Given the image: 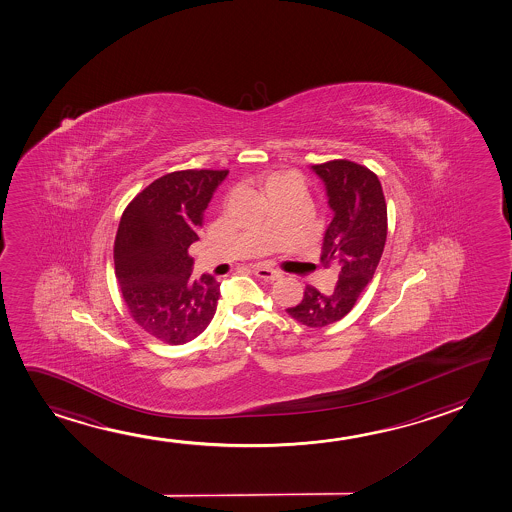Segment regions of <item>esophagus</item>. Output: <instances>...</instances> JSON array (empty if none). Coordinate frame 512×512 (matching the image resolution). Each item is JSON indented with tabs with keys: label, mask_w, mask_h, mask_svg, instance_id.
<instances>
[{
	"label": "esophagus",
	"mask_w": 512,
	"mask_h": 512,
	"mask_svg": "<svg viewBox=\"0 0 512 512\" xmlns=\"http://www.w3.org/2000/svg\"><path fill=\"white\" fill-rule=\"evenodd\" d=\"M255 271V275L260 278H266V280H278V278H282V273L277 271V269L266 268V266H255L253 268Z\"/></svg>",
	"instance_id": "esophagus-1"
}]
</instances>
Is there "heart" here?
Instances as JSON below:
<instances>
[{"instance_id":"heart-1","label":"heart","mask_w":512,"mask_h":512,"mask_svg":"<svg viewBox=\"0 0 512 512\" xmlns=\"http://www.w3.org/2000/svg\"><path fill=\"white\" fill-rule=\"evenodd\" d=\"M291 189H302V182L294 173H285V171L273 173L264 182V193L268 198L273 194L285 193V191H291Z\"/></svg>"}]
</instances>
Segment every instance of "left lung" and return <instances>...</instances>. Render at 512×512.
Returning a JSON list of instances; mask_svg holds the SVG:
<instances>
[{"label":"left lung","mask_w":512,"mask_h":512,"mask_svg":"<svg viewBox=\"0 0 512 512\" xmlns=\"http://www.w3.org/2000/svg\"><path fill=\"white\" fill-rule=\"evenodd\" d=\"M327 191L334 218L323 237L321 262L336 266L332 291L307 285L302 302L285 312L305 327H327L343 319L375 275L387 237L386 198L378 176L350 160L310 166Z\"/></svg>","instance_id":"obj_1"}]
</instances>
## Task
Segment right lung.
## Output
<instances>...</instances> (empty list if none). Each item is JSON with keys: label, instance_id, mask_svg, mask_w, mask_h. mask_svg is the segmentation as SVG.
I'll return each mask as SVG.
<instances>
[{"label": "right lung", "instance_id": "obj_1", "mask_svg": "<svg viewBox=\"0 0 512 512\" xmlns=\"http://www.w3.org/2000/svg\"><path fill=\"white\" fill-rule=\"evenodd\" d=\"M228 171L187 169L160 176L137 194L119 221L114 264L128 312L150 336L184 344L216 314L219 282L191 277L189 246Z\"/></svg>", "mask_w": 512, "mask_h": 512}]
</instances>
